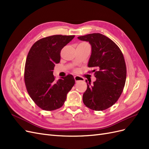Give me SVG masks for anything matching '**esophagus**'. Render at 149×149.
Listing matches in <instances>:
<instances>
[{
  "label": "esophagus",
  "instance_id": "34e87169",
  "mask_svg": "<svg viewBox=\"0 0 149 149\" xmlns=\"http://www.w3.org/2000/svg\"><path fill=\"white\" fill-rule=\"evenodd\" d=\"M74 79H75L76 82H79V81H84V79L82 77H80V76H78V75L74 76Z\"/></svg>",
  "mask_w": 149,
  "mask_h": 149
}]
</instances>
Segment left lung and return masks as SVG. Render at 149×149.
Masks as SVG:
<instances>
[{
  "label": "left lung",
  "mask_w": 149,
  "mask_h": 149,
  "mask_svg": "<svg viewBox=\"0 0 149 149\" xmlns=\"http://www.w3.org/2000/svg\"><path fill=\"white\" fill-rule=\"evenodd\" d=\"M78 39L88 42L92 53L88 67L94 69L97 79L91 84L86 80V91L83 94L85 105L93 110H104L112 106L124 89L127 75L124 56L111 39L99 33L80 36Z\"/></svg>",
  "instance_id": "1"
}]
</instances>
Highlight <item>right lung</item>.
Returning <instances> with one entry per match:
<instances>
[{
	"instance_id": "add662e5",
	"label": "right lung",
	"mask_w": 149,
	"mask_h": 149,
	"mask_svg": "<svg viewBox=\"0 0 149 149\" xmlns=\"http://www.w3.org/2000/svg\"><path fill=\"white\" fill-rule=\"evenodd\" d=\"M75 36L54 35L35 42L25 62L24 80L27 91L36 104L45 110L61 107L75 84L72 75L55 81L53 70L60 62L61 51Z\"/></svg>"
}]
</instances>
